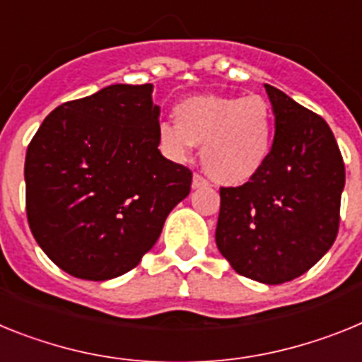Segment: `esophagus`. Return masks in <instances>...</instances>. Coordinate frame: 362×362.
Returning a JSON list of instances; mask_svg holds the SVG:
<instances>
[{"mask_svg":"<svg viewBox=\"0 0 362 362\" xmlns=\"http://www.w3.org/2000/svg\"><path fill=\"white\" fill-rule=\"evenodd\" d=\"M206 185H209V182H207L206 178L202 177V175L194 173V175H193V189H199V187H206Z\"/></svg>","mask_w":362,"mask_h":362,"instance_id":"34e87169","label":"esophagus"}]
</instances>
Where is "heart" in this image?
<instances>
[{"label": "heart", "mask_w": 362, "mask_h": 362, "mask_svg": "<svg viewBox=\"0 0 362 362\" xmlns=\"http://www.w3.org/2000/svg\"><path fill=\"white\" fill-rule=\"evenodd\" d=\"M177 122L156 125L160 151L187 162L202 144V165L222 184H244L266 165L275 138V115L262 96H191L175 107Z\"/></svg>", "instance_id": "heart-1"}]
</instances>
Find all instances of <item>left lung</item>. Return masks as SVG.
I'll list each match as a JSON object with an SVG mask.
<instances>
[{"label": "left lung", "instance_id": "left-lung-1", "mask_svg": "<svg viewBox=\"0 0 362 362\" xmlns=\"http://www.w3.org/2000/svg\"><path fill=\"white\" fill-rule=\"evenodd\" d=\"M275 115L268 162L238 187H220L216 247L242 276L293 281L315 266L339 231L344 162L319 115L264 83Z\"/></svg>", "mask_w": 362, "mask_h": 362}]
</instances>
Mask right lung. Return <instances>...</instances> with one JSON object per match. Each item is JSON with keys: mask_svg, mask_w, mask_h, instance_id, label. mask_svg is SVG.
I'll return each mask as SVG.
<instances>
[{"mask_svg": "<svg viewBox=\"0 0 362 362\" xmlns=\"http://www.w3.org/2000/svg\"><path fill=\"white\" fill-rule=\"evenodd\" d=\"M153 86L116 83L47 116L25 158L27 218L69 275L109 281L155 246L193 175L162 156Z\"/></svg>", "mask_w": 362, "mask_h": 362, "instance_id": "obj_1", "label": "right lung"}]
</instances>
